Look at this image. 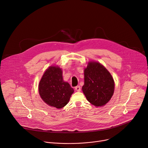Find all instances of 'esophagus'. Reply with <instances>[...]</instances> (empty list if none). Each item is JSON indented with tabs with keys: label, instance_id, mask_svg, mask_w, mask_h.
<instances>
[{
	"label": "esophagus",
	"instance_id": "esophagus-1",
	"mask_svg": "<svg viewBox=\"0 0 148 148\" xmlns=\"http://www.w3.org/2000/svg\"><path fill=\"white\" fill-rule=\"evenodd\" d=\"M75 90H77V91H78V92L81 91V86H76L75 87Z\"/></svg>",
	"mask_w": 148,
	"mask_h": 148
}]
</instances>
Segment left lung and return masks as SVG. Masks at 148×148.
Returning <instances> with one entry per match:
<instances>
[{
    "mask_svg": "<svg viewBox=\"0 0 148 148\" xmlns=\"http://www.w3.org/2000/svg\"><path fill=\"white\" fill-rule=\"evenodd\" d=\"M114 81L106 68L97 62H89L84 69L82 91L90 104L101 107L110 100L114 91Z\"/></svg>",
    "mask_w": 148,
    "mask_h": 148,
    "instance_id": "8db88e82",
    "label": "left lung"
}]
</instances>
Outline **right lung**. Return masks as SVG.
<instances>
[{"mask_svg":"<svg viewBox=\"0 0 148 148\" xmlns=\"http://www.w3.org/2000/svg\"><path fill=\"white\" fill-rule=\"evenodd\" d=\"M62 71L58 66H50L43 74L38 85L41 99L47 105L62 108L69 103L74 90L64 82Z\"/></svg>","mask_w":148,"mask_h":148,"instance_id":"right-lung-1","label":"right lung"}]
</instances>
